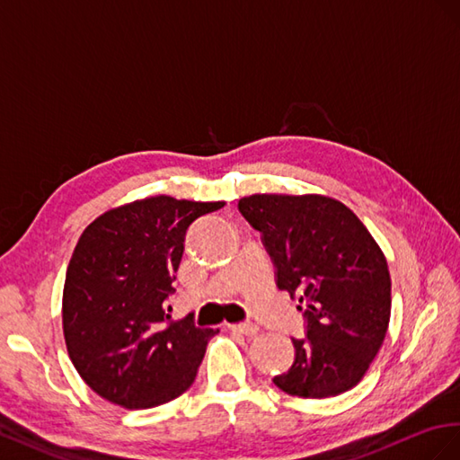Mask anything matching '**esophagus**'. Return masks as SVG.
Masks as SVG:
<instances>
[{"mask_svg":"<svg viewBox=\"0 0 460 460\" xmlns=\"http://www.w3.org/2000/svg\"><path fill=\"white\" fill-rule=\"evenodd\" d=\"M227 327L234 333H243V335H248V337H252L260 332V327L256 323H229Z\"/></svg>","mask_w":460,"mask_h":460,"instance_id":"34e87169","label":"esophagus"}]
</instances>
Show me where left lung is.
<instances>
[{"label":"left lung","mask_w":460,"mask_h":460,"mask_svg":"<svg viewBox=\"0 0 460 460\" xmlns=\"http://www.w3.org/2000/svg\"><path fill=\"white\" fill-rule=\"evenodd\" d=\"M241 214L264 237L278 287L298 298L306 337L273 384L293 397H335L368 372L389 327L387 260L358 216L323 194H252Z\"/></svg>","instance_id":"1"}]
</instances>
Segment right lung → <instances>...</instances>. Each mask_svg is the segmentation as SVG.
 <instances>
[{
  "label": "right lung",
  "instance_id": "obj_1",
  "mask_svg": "<svg viewBox=\"0 0 460 460\" xmlns=\"http://www.w3.org/2000/svg\"><path fill=\"white\" fill-rule=\"evenodd\" d=\"M223 206L148 196L108 209L78 237L65 273L63 335L78 376L100 397L154 409L192 385L219 330L172 320L165 298L189 226Z\"/></svg>",
  "mask_w": 460,
  "mask_h": 460
}]
</instances>
